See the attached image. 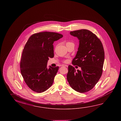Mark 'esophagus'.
I'll return each mask as SVG.
<instances>
[{
  "instance_id": "34e87169",
  "label": "esophagus",
  "mask_w": 121,
  "mask_h": 121,
  "mask_svg": "<svg viewBox=\"0 0 121 121\" xmlns=\"http://www.w3.org/2000/svg\"><path fill=\"white\" fill-rule=\"evenodd\" d=\"M62 66H64V67H68V65H62Z\"/></svg>"
}]
</instances>
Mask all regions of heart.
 Returning a JSON list of instances; mask_svg holds the SVG:
<instances>
[{"mask_svg":"<svg viewBox=\"0 0 121 121\" xmlns=\"http://www.w3.org/2000/svg\"><path fill=\"white\" fill-rule=\"evenodd\" d=\"M73 43H72L71 42H67L66 43V46H67V45H70V44H71Z\"/></svg>","mask_w":121,"mask_h":121,"instance_id":"1","label":"heart"}]
</instances>
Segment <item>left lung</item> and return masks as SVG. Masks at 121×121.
<instances>
[{"mask_svg":"<svg viewBox=\"0 0 121 121\" xmlns=\"http://www.w3.org/2000/svg\"><path fill=\"white\" fill-rule=\"evenodd\" d=\"M70 34L79 40L72 64L81 70L76 71L73 66H68L67 80L73 89L84 93L91 90L101 77L105 59L103 46L97 36L88 30H76Z\"/></svg>","mask_w":121,"mask_h":121,"instance_id":"obj_1","label":"left lung"}]
</instances>
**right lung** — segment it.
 I'll return each mask as SVG.
<instances>
[{
  "instance_id": "add662e5",
  "label": "right lung",
  "mask_w": 121,
  "mask_h": 121,
  "mask_svg": "<svg viewBox=\"0 0 121 121\" xmlns=\"http://www.w3.org/2000/svg\"><path fill=\"white\" fill-rule=\"evenodd\" d=\"M63 35L53 32H41L30 36L24 46L20 61L21 72L26 85L37 93L51 87L59 67H47L49 58L54 56V41Z\"/></svg>"
}]
</instances>
